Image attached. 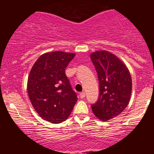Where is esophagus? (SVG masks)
Returning a JSON list of instances; mask_svg holds the SVG:
<instances>
[{
    "mask_svg": "<svg viewBox=\"0 0 154 154\" xmlns=\"http://www.w3.org/2000/svg\"><path fill=\"white\" fill-rule=\"evenodd\" d=\"M85 96H86V94H85V92L84 91H83V92H81L80 94V98H84L85 97Z\"/></svg>",
    "mask_w": 154,
    "mask_h": 154,
    "instance_id": "esophagus-1",
    "label": "esophagus"
}]
</instances>
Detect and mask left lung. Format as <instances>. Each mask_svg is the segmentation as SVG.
<instances>
[{
  "mask_svg": "<svg viewBox=\"0 0 154 154\" xmlns=\"http://www.w3.org/2000/svg\"><path fill=\"white\" fill-rule=\"evenodd\" d=\"M99 80V97L91 104L93 113L102 121L119 116L130 102L132 79L127 66L114 54L99 51L90 55Z\"/></svg>",
  "mask_w": 154,
  "mask_h": 154,
  "instance_id": "1",
  "label": "left lung"
}]
</instances>
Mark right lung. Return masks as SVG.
<instances>
[{
  "instance_id": "add662e5",
  "label": "right lung",
  "mask_w": 154,
  "mask_h": 154,
  "mask_svg": "<svg viewBox=\"0 0 154 154\" xmlns=\"http://www.w3.org/2000/svg\"><path fill=\"white\" fill-rule=\"evenodd\" d=\"M74 56L63 51L46 53L36 60L29 72V100L40 117L51 123L66 121L77 100L65 72Z\"/></svg>"
}]
</instances>
